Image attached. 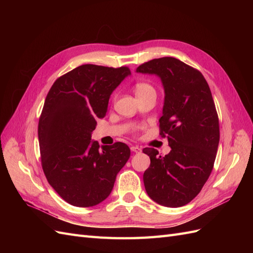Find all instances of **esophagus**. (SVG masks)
Returning <instances> with one entry per match:
<instances>
[{
    "instance_id": "1",
    "label": "esophagus",
    "mask_w": 253,
    "mask_h": 253,
    "mask_svg": "<svg viewBox=\"0 0 253 253\" xmlns=\"http://www.w3.org/2000/svg\"><path fill=\"white\" fill-rule=\"evenodd\" d=\"M131 151L134 152V153H140L141 152V148L137 147V145H133V147H131Z\"/></svg>"
}]
</instances>
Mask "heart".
Returning a JSON list of instances; mask_svg holds the SVG:
<instances>
[{
	"label": "heart",
	"instance_id": "obj_1",
	"mask_svg": "<svg viewBox=\"0 0 253 253\" xmlns=\"http://www.w3.org/2000/svg\"><path fill=\"white\" fill-rule=\"evenodd\" d=\"M151 89H154V88H153L150 84L145 83V82H139L135 85V94H136V96H138V95L145 93V91L151 90Z\"/></svg>",
	"mask_w": 253,
	"mask_h": 253
}]
</instances>
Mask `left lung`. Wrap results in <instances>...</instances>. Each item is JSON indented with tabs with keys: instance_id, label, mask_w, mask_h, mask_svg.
<instances>
[{
	"instance_id": "obj_1",
	"label": "left lung",
	"mask_w": 253,
	"mask_h": 253,
	"mask_svg": "<svg viewBox=\"0 0 253 253\" xmlns=\"http://www.w3.org/2000/svg\"><path fill=\"white\" fill-rule=\"evenodd\" d=\"M137 73L156 75L165 89L160 135L171 151L162 156L153 148L143 173L145 191L157 204L177 208L201 192L212 172L219 142L218 116L210 87L200 71L172 57L153 59Z\"/></svg>"
}]
</instances>
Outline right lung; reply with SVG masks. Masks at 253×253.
I'll use <instances>...</instances> for the list:
<instances>
[{
    "mask_svg": "<svg viewBox=\"0 0 253 253\" xmlns=\"http://www.w3.org/2000/svg\"><path fill=\"white\" fill-rule=\"evenodd\" d=\"M131 71L84 64L61 76L45 99L38 126L42 168L65 202L93 207L103 202L131 155L124 142L91 140L97 118L105 116L114 89Z\"/></svg>",
    "mask_w": 253,
    "mask_h": 253,
    "instance_id": "1",
    "label": "right lung"
}]
</instances>
